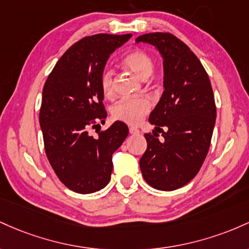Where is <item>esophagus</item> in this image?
Segmentation results:
<instances>
[{
  "label": "esophagus",
  "mask_w": 249,
  "mask_h": 249,
  "mask_svg": "<svg viewBox=\"0 0 249 249\" xmlns=\"http://www.w3.org/2000/svg\"><path fill=\"white\" fill-rule=\"evenodd\" d=\"M129 133L130 134H139L140 130L138 129V128H135V127H130L129 128Z\"/></svg>",
  "instance_id": "obj_1"
}]
</instances>
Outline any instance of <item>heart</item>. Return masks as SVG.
Segmentation results:
<instances>
[{
	"mask_svg": "<svg viewBox=\"0 0 249 249\" xmlns=\"http://www.w3.org/2000/svg\"><path fill=\"white\" fill-rule=\"evenodd\" d=\"M124 64L139 79L146 80L154 71L152 57L143 50H134L124 57ZM102 93L105 96L111 97L114 94L113 71L105 69L100 79ZM152 103L147 97H129L122 99L113 107V117L129 124H139L143 117L149 113Z\"/></svg>",
	"mask_w": 249,
	"mask_h": 249,
	"instance_id": "1",
	"label": "heart"
}]
</instances>
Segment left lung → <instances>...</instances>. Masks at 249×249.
I'll list each match as a JSON object with an SVG mask.
<instances>
[{
  "mask_svg": "<svg viewBox=\"0 0 249 249\" xmlns=\"http://www.w3.org/2000/svg\"><path fill=\"white\" fill-rule=\"evenodd\" d=\"M154 46L163 60V93L149 122L158 134H144L147 149L140 159L146 182L159 191H175L195 178L207 156L216 119L211 81L196 55L169 33L139 36L136 43Z\"/></svg>",
  "mask_w": 249,
  "mask_h": 249,
  "instance_id": "obj_1",
  "label": "left lung"
}]
</instances>
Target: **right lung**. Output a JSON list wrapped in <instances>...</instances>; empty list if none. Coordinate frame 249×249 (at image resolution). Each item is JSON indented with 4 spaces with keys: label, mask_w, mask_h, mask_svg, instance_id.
<instances>
[{
    "label": "right lung",
    "mask_w": 249,
    "mask_h": 249,
    "mask_svg": "<svg viewBox=\"0 0 249 249\" xmlns=\"http://www.w3.org/2000/svg\"><path fill=\"white\" fill-rule=\"evenodd\" d=\"M130 37H83L61 56L44 83L40 109L44 149L61 182L75 193L89 194L108 185L111 155L129 132L127 124L116 121L96 138L89 134V128L107 117L100 85L106 63Z\"/></svg>",
    "instance_id": "add662e5"
}]
</instances>
